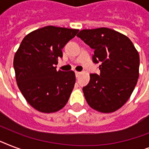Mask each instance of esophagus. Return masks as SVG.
<instances>
[{
	"mask_svg": "<svg viewBox=\"0 0 149 149\" xmlns=\"http://www.w3.org/2000/svg\"><path fill=\"white\" fill-rule=\"evenodd\" d=\"M75 74H76V77H79V76H80V74H81V72H77V71H76V72H75Z\"/></svg>",
	"mask_w": 149,
	"mask_h": 149,
	"instance_id": "34e87169",
	"label": "esophagus"
}]
</instances>
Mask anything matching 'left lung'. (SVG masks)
I'll return each instance as SVG.
<instances>
[{
    "label": "left lung",
    "instance_id": "1",
    "mask_svg": "<svg viewBox=\"0 0 149 149\" xmlns=\"http://www.w3.org/2000/svg\"><path fill=\"white\" fill-rule=\"evenodd\" d=\"M77 36L94 49L93 62L100 74H91L83 88L87 104L102 113H111L127 101L139 77L140 58L127 36L107 28L84 29Z\"/></svg>",
    "mask_w": 149,
    "mask_h": 149
}]
</instances>
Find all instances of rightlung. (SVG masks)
Returning a JSON list of instances; mask_svg holds the SVG:
<instances>
[{"label": "right lung", "instance_id": "right-lung-1", "mask_svg": "<svg viewBox=\"0 0 149 149\" xmlns=\"http://www.w3.org/2000/svg\"><path fill=\"white\" fill-rule=\"evenodd\" d=\"M78 29L45 26L28 34L15 55L14 69L18 88L28 103L42 113L65 106L76 82L73 71L56 70L62 49Z\"/></svg>", "mask_w": 149, "mask_h": 149}]
</instances>
